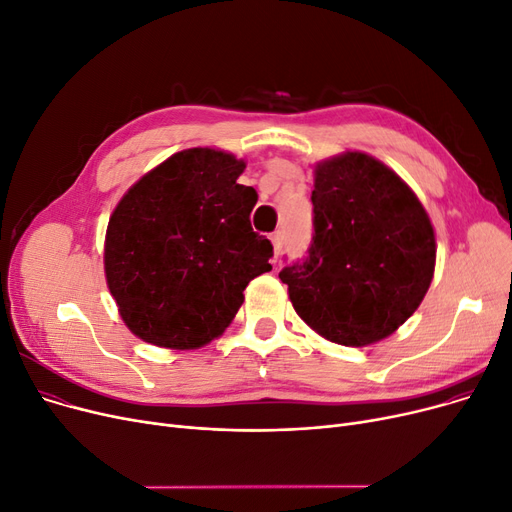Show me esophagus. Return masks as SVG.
Listing matches in <instances>:
<instances>
[{
  "instance_id": "obj_1",
  "label": "esophagus",
  "mask_w": 512,
  "mask_h": 512,
  "mask_svg": "<svg viewBox=\"0 0 512 512\" xmlns=\"http://www.w3.org/2000/svg\"><path fill=\"white\" fill-rule=\"evenodd\" d=\"M271 241H273V248H275V256L281 252V248H283V233L281 231H275L273 235H271Z\"/></svg>"
}]
</instances>
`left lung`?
<instances>
[{
	"mask_svg": "<svg viewBox=\"0 0 512 512\" xmlns=\"http://www.w3.org/2000/svg\"><path fill=\"white\" fill-rule=\"evenodd\" d=\"M310 200L308 256L279 279L300 319L329 342L375 344L410 319L431 285L429 216L392 168L362 152L316 164Z\"/></svg>",
	"mask_w": 512,
	"mask_h": 512,
	"instance_id": "8db88e82",
	"label": "left lung"
}]
</instances>
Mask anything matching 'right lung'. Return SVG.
<instances>
[{"instance_id":"add662e5","label":"right lung","mask_w":512,"mask_h":512,"mask_svg":"<svg viewBox=\"0 0 512 512\" xmlns=\"http://www.w3.org/2000/svg\"><path fill=\"white\" fill-rule=\"evenodd\" d=\"M246 162L183 150L143 175L114 208L104 271L125 325L143 342L196 350L233 321L248 283L273 266L250 225L258 200L237 179Z\"/></svg>"}]
</instances>
